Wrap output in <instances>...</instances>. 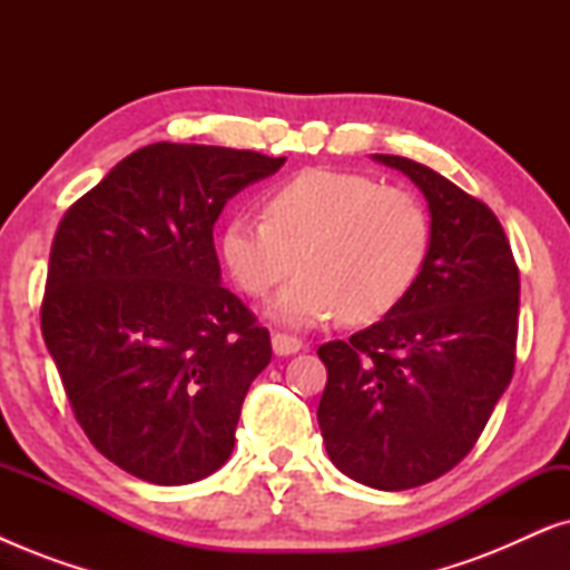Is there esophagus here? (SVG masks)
Segmentation results:
<instances>
[{"label": "esophagus", "mask_w": 570, "mask_h": 570, "mask_svg": "<svg viewBox=\"0 0 570 570\" xmlns=\"http://www.w3.org/2000/svg\"><path fill=\"white\" fill-rule=\"evenodd\" d=\"M272 350H275V355L279 357H287V355H295L303 350V342L298 337H291V334H272Z\"/></svg>", "instance_id": "1"}]
</instances>
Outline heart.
<instances>
[{"mask_svg":"<svg viewBox=\"0 0 570 570\" xmlns=\"http://www.w3.org/2000/svg\"><path fill=\"white\" fill-rule=\"evenodd\" d=\"M264 215L230 217L223 259L240 291L259 298L298 256L301 275L269 306L291 326L386 316L415 285L431 246L415 194L350 170H303L269 194Z\"/></svg>","mask_w":570,"mask_h":570,"instance_id":"heart-1","label":"heart"}]
</instances>
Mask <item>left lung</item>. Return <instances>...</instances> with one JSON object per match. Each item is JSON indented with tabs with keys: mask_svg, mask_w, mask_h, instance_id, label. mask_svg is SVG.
<instances>
[{
	"mask_svg": "<svg viewBox=\"0 0 570 570\" xmlns=\"http://www.w3.org/2000/svg\"><path fill=\"white\" fill-rule=\"evenodd\" d=\"M423 191L431 246L381 322L318 347L316 417L342 474L376 490L425 485L470 454L513 376L519 269L488 205L400 155H371Z\"/></svg>",
	"mask_w": 570,
	"mask_h": 570,
	"instance_id": "left-lung-1",
	"label": "left lung"
}]
</instances>
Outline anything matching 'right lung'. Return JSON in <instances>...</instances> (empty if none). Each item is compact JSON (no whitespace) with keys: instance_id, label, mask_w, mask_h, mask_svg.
<instances>
[{"instance_id":"1","label":"right lung","mask_w":570,"mask_h":570,"mask_svg":"<svg viewBox=\"0 0 570 570\" xmlns=\"http://www.w3.org/2000/svg\"><path fill=\"white\" fill-rule=\"evenodd\" d=\"M285 158L155 142L77 199L53 236L46 347L92 446L155 485H189L233 454L269 332L223 287L215 223Z\"/></svg>"}]
</instances>
